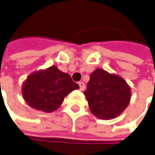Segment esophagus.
Wrapping results in <instances>:
<instances>
[{
	"mask_svg": "<svg viewBox=\"0 0 155 155\" xmlns=\"http://www.w3.org/2000/svg\"><path fill=\"white\" fill-rule=\"evenodd\" d=\"M79 86H80V90L84 91V88H85V84L84 82H79Z\"/></svg>",
	"mask_w": 155,
	"mask_h": 155,
	"instance_id": "1",
	"label": "esophagus"
}]
</instances>
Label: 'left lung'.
Instances as JSON below:
<instances>
[{
	"label": "left lung",
	"instance_id": "obj_1",
	"mask_svg": "<svg viewBox=\"0 0 155 155\" xmlns=\"http://www.w3.org/2000/svg\"><path fill=\"white\" fill-rule=\"evenodd\" d=\"M90 111L100 119L115 118L122 113L130 101V87L117 74L96 69L90 75L84 93Z\"/></svg>",
	"mask_w": 155,
	"mask_h": 155
}]
</instances>
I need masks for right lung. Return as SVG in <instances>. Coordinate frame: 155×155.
Returning <instances> with one entry per match:
<instances>
[{"mask_svg":"<svg viewBox=\"0 0 155 155\" xmlns=\"http://www.w3.org/2000/svg\"><path fill=\"white\" fill-rule=\"evenodd\" d=\"M79 85L68 73L56 66L31 73L22 86L25 101L32 108L43 112H53L62 104L64 98Z\"/></svg>","mask_w":155,"mask_h":155,"instance_id":"add662e5","label":"right lung"}]
</instances>
